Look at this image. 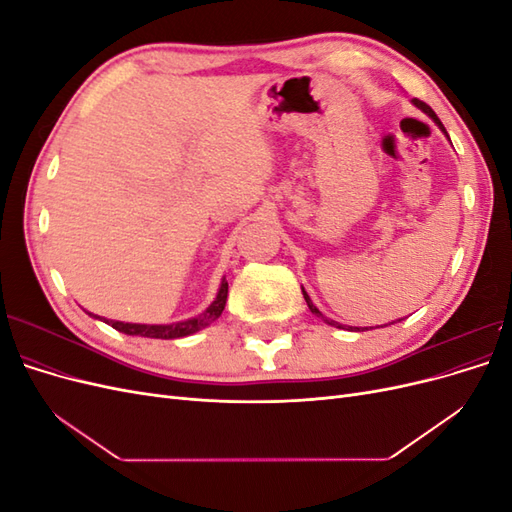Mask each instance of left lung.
<instances>
[{"mask_svg": "<svg viewBox=\"0 0 512 512\" xmlns=\"http://www.w3.org/2000/svg\"><path fill=\"white\" fill-rule=\"evenodd\" d=\"M412 102H414V106H418V108H421V111H423V113H427V115H429V117H431L433 121H436V123H438V128H440V130H442V132L446 134V130H444V126H442V121L438 119V115H436V113H433V111H431V108H429V106H427L425 102H421V100H416V98H414ZM301 290H303V288H301ZM303 297H305V301H307V307H309V309H312V314H316V316L320 318V316H322V312H320V309H318V307H316V305L312 303V299H309V294H307L305 290H303ZM322 318H324V316H322ZM327 322H329V320H327ZM329 324H333V327H339V329H342V324H335L333 320H331Z\"/></svg>", "mask_w": 512, "mask_h": 512, "instance_id": "left-lung-1", "label": "left lung"}]
</instances>
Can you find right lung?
<instances>
[{
  "instance_id": "obj_1",
  "label": "right lung",
  "mask_w": 512,
  "mask_h": 512,
  "mask_svg": "<svg viewBox=\"0 0 512 512\" xmlns=\"http://www.w3.org/2000/svg\"><path fill=\"white\" fill-rule=\"evenodd\" d=\"M226 297H228V282L226 277L220 284V290H218V297H215V301L205 309L203 314H198L196 318H190V320H181V322H173V324H136V322H119V320H106V318H100V316H94V318H100L104 320L106 324H111L113 329H117L119 333H126V335H138V337H153V339H177V337H185V335H192L200 329L209 327V324L213 320H218L224 312V305H226Z\"/></svg>"
}]
</instances>
